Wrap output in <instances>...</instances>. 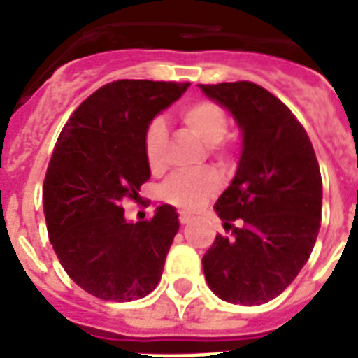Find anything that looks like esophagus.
I'll use <instances>...</instances> for the list:
<instances>
[{"label":"esophagus","mask_w":358,"mask_h":358,"mask_svg":"<svg viewBox=\"0 0 358 358\" xmlns=\"http://www.w3.org/2000/svg\"><path fill=\"white\" fill-rule=\"evenodd\" d=\"M191 220H193V217H191L189 213H184V211L180 213V224H189Z\"/></svg>","instance_id":"34e87169"}]
</instances>
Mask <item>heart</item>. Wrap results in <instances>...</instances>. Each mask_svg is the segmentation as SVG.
Returning <instances> with one entry per match:
<instances>
[{
    "label": "heart",
    "mask_w": 358,
    "mask_h": 358,
    "mask_svg": "<svg viewBox=\"0 0 358 358\" xmlns=\"http://www.w3.org/2000/svg\"><path fill=\"white\" fill-rule=\"evenodd\" d=\"M180 119L202 143L208 145L211 156L222 164L231 159L234 149L224 139L228 132V117L219 104L213 101H194L182 108ZM165 134L167 132H165L164 119H154L145 130L143 152L152 173H159L165 165ZM219 187L220 176L211 169L193 174H174L165 182L162 196L173 206L194 209L211 194L217 193Z\"/></svg>",
    "instance_id": "1"
}]
</instances>
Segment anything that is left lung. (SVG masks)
<instances>
[{
    "label": "left lung",
    "instance_id": "1",
    "mask_svg": "<svg viewBox=\"0 0 358 358\" xmlns=\"http://www.w3.org/2000/svg\"><path fill=\"white\" fill-rule=\"evenodd\" d=\"M239 124L237 173L215 202L231 239L217 235L202 257L209 289L220 300L261 305L300 274L322 219V176L309 136L280 99L248 80L199 84Z\"/></svg>",
    "mask_w": 358,
    "mask_h": 358
}]
</instances>
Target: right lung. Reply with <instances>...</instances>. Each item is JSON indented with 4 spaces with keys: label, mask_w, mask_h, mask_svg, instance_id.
I'll return each instance as SVG.
<instances>
[{
    "label": "right lung",
    "mask_w": 358,
    "mask_h": 358,
    "mask_svg": "<svg viewBox=\"0 0 358 358\" xmlns=\"http://www.w3.org/2000/svg\"><path fill=\"white\" fill-rule=\"evenodd\" d=\"M189 83L115 80L90 95L64 124L43 180V213L58 261L104 301L150 294L180 228L176 209L129 222L121 202L150 178L145 130Z\"/></svg>",
    "instance_id": "1"
}]
</instances>
